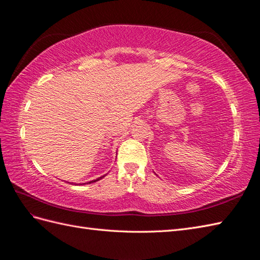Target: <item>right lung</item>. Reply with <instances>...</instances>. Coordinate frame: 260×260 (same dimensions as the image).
<instances>
[{"mask_svg":"<svg viewBox=\"0 0 260 260\" xmlns=\"http://www.w3.org/2000/svg\"><path fill=\"white\" fill-rule=\"evenodd\" d=\"M103 177H104V176H102V177H100V178H98V179H94V180H90V182H88V183H89V184H90V183H94V182H98V180H100V179H102V178H103ZM88 183H87V184H88ZM72 184H73V183H72Z\"/></svg>","mask_w":260,"mask_h":260,"instance_id":"right-lung-1","label":"right lung"}]
</instances>
